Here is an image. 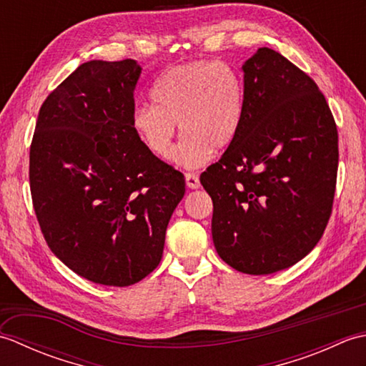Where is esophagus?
<instances>
[{
    "label": "esophagus",
    "instance_id": "obj_1",
    "mask_svg": "<svg viewBox=\"0 0 366 366\" xmlns=\"http://www.w3.org/2000/svg\"><path fill=\"white\" fill-rule=\"evenodd\" d=\"M185 182H187L189 189H198L199 187V177L195 173H185Z\"/></svg>",
    "mask_w": 366,
    "mask_h": 366
}]
</instances>
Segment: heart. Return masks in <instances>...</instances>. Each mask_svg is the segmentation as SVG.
Listing matches in <instances>:
<instances>
[{"mask_svg": "<svg viewBox=\"0 0 366 366\" xmlns=\"http://www.w3.org/2000/svg\"><path fill=\"white\" fill-rule=\"evenodd\" d=\"M153 104L132 112V127L155 157L171 159L176 124L184 135L176 160L199 167L234 142L245 114V88L239 74L220 61H192L168 69L152 86Z\"/></svg>", "mask_w": 366, "mask_h": 366, "instance_id": "b5f03b06", "label": "heart"}]
</instances>
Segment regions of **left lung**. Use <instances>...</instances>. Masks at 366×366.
Listing matches in <instances>:
<instances>
[{"label": "left lung", "mask_w": 366, "mask_h": 366, "mask_svg": "<svg viewBox=\"0 0 366 366\" xmlns=\"http://www.w3.org/2000/svg\"><path fill=\"white\" fill-rule=\"evenodd\" d=\"M245 114L199 181L214 203L212 239L239 272L267 275L313 250L327 227L338 132L313 79L262 46L245 61Z\"/></svg>", "instance_id": "obj_1"}]
</instances>
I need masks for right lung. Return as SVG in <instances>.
<instances>
[{
    "instance_id": "add662e5",
    "label": "right lung",
    "mask_w": 366,
    "mask_h": 366,
    "mask_svg": "<svg viewBox=\"0 0 366 366\" xmlns=\"http://www.w3.org/2000/svg\"><path fill=\"white\" fill-rule=\"evenodd\" d=\"M139 67L88 61L39 110L29 189L50 250L75 274L130 286L159 266L185 179L132 127Z\"/></svg>"
}]
</instances>
